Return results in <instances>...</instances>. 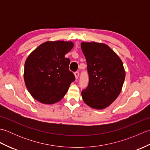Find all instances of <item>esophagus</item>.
<instances>
[{
	"instance_id": "obj_1",
	"label": "esophagus",
	"mask_w": 150,
	"mask_h": 150,
	"mask_svg": "<svg viewBox=\"0 0 150 150\" xmlns=\"http://www.w3.org/2000/svg\"><path fill=\"white\" fill-rule=\"evenodd\" d=\"M74 75H75V79H77L78 77H79V71H76L74 73Z\"/></svg>"
}]
</instances>
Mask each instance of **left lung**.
Instances as JSON below:
<instances>
[{
	"instance_id": "8db88e82",
	"label": "left lung",
	"mask_w": 150,
	"mask_h": 150,
	"mask_svg": "<svg viewBox=\"0 0 150 150\" xmlns=\"http://www.w3.org/2000/svg\"><path fill=\"white\" fill-rule=\"evenodd\" d=\"M86 59L89 83L81 92L84 103L101 110L109 106L119 96L125 79L122 60L108 45L103 43L82 42Z\"/></svg>"
}]
</instances>
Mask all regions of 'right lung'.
<instances>
[{
	"label": "right lung",
	"instance_id": "1",
	"mask_svg": "<svg viewBox=\"0 0 150 150\" xmlns=\"http://www.w3.org/2000/svg\"><path fill=\"white\" fill-rule=\"evenodd\" d=\"M73 47L72 42L47 41L28 56L24 64V78L28 91L41 103L60 101L75 81L69 69L70 60L65 55Z\"/></svg>",
	"mask_w": 150,
	"mask_h": 150
}]
</instances>
